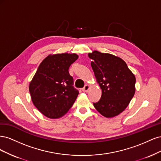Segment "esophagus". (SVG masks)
Wrapping results in <instances>:
<instances>
[{"instance_id":"obj_1","label":"esophagus","mask_w":161,"mask_h":161,"mask_svg":"<svg viewBox=\"0 0 161 161\" xmlns=\"http://www.w3.org/2000/svg\"><path fill=\"white\" fill-rule=\"evenodd\" d=\"M89 88H90L89 85H86L83 87V88H82V91H83V92H87V91H89Z\"/></svg>"}]
</instances>
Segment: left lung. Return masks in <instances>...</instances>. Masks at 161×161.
<instances>
[{"mask_svg": "<svg viewBox=\"0 0 161 161\" xmlns=\"http://www.w3.org/2000/svg\"><path fill=\"white\" fill-rule=\"evenodd\" d=\"M91 67L101 89L100 100L93 103L95 109L106 118L121 113L135 93L136 77L120 58L94 51L89 53Z\"/></svg>", "mask_w": 161, "mask_h": 161, "instance_id": "obj_1", "label": "left lung"}]
</instances>
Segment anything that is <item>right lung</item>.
I'll use <instances>...</instances> for the list:
<instances>
[{
  "label": "right lung",
  "instance_id": "right-lung-1",
  "mask_svg": "<svg viewBox=\"0 0 161 161\" xmlns=\"http://www.w3.org/2000/svg\"><path fill=\"white\" fill-rule=\"evenodd\" d=\"M78 58L76 53L50 55L39 66L29 90L34 105L47 118H59L74 104L79 92L69 69Z\"/></svg>",
  "mask_w": 161,
  "mask_h": 161
}]
</instances>
